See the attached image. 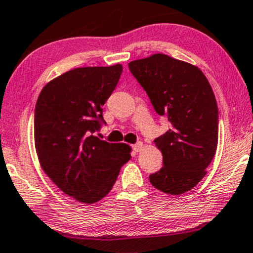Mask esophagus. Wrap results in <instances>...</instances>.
Wrapping results in <instances>:
<instances>
[{
	"instance_id": "obj_1",
	"label": "esophagus",
	"mask_w": 253,
	"mask_h": 253,
	"mask_svg": "<svg viewBox=\"0 0 253 253\" xmlns=\"http://www.w3.org/2000/svg\"><path fill=\"white\" fill-rule=\"evenodd\" d=\"M142 142H137V143H135V145H133L132 146V148H133V150H134V152H140V150H141L142 149Z\"/></svg>"
}]
</instances>
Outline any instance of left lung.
Here are the masks:
<instances>
[{
	"label": "left lung",
	"mask_w": 253,
	"mask_h": 253,
	"mask_svg": "<svg viewBox=\"0 0 253 253\" xmlns=\"http://www.w3.org/2000/svg\"><path fill=\"white\" fill-rule=\"evenodd\" d=\"M153 107L170 123L156 137L164 167L149 175L156 189L181 195L207 174L218 142V107L207 77L196 66L156 53L128 64Z\"/></svg>",
	"instance_id": "1"
}]
</instances>
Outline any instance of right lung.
I'll return each instance as SVG.
<instances>
[{
	"label": "right lung",
	"instance_id": "right-lung-1",
	"mask_svg": "<svg viewBox=\"0 0 253 253\" xmlns=\"http://www.w3.org/2000/svg\"><path fill=\"white\" fill-rule=\"evenodd\" d=\"M123 66L78 68L41 91L35 107V146L41 167L64 194L92 204L106 196L130 147L94 136L105 123L103 106Z\"/></svg>",
	"mask_w": 253,
	"mask_h": 253
}]
</instances>
